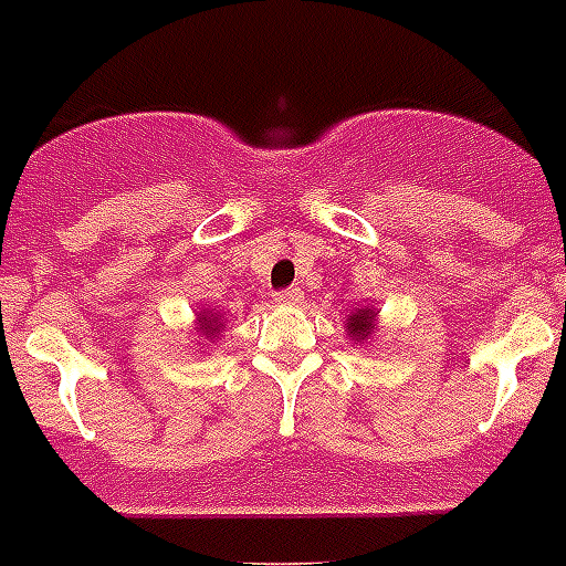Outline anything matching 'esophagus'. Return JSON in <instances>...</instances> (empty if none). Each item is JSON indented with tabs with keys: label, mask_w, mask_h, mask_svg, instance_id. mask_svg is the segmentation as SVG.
Instances as JSON below:
<instances>
[{
	"label": "esophagus",
	"mask_w": 566,
	"mask_h": 566,
	"mask_svg": "<svg viewBox=\"0 0 566 566\" xmlns=\"http://www.w3.org/2000/svg\"><path fill=\"white\" fill-rule=\"evenodd\" d=\"M274 301L277 304H301V289L297 286H289V289H280V292H274Z\"/></svg>",
	"instance_id": "34e87169"
}]
</instances>
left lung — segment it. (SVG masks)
<instances>
[{
  "instance_id": "8db88e82",
  "label": "left lung",
  "mask_w": 566,
  "mask_h": 566,
  "mask_svg": "<svg viewBox=\"0 0 566 566\" xmlns=\"http://www.w3.org/2000/svg\"><path fill=\"white\" fill-rule=\"evenodd\" d=\"M377 329V312L374 310H356L350 318H347V333L356 342H365Z\"/></svg>"
}]
</instances>
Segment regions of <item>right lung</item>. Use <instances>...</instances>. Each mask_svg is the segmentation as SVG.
<instances>
[{"label": "right lung", "instance_id": "obj_1", "mask_svg": "<svg viewBox=\"0 0 566 566\" xmlns=\"http://www.w3.org/2000/svg\"><path fill=\"white\" fill-rule=\"evenodd\" d=\"M224 327V324H221V318L219 315H210V312H201V318H198V329H201V333H205L207 338H216L219 336V329Z\"/></svg>", "mask_w": 566, "mask_h": 566}]
</instances>
